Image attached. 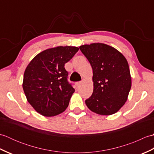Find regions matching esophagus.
<instances>
[{
  "label": "esophagus",
  "instance_id": "esophagus-1",
  "mask_svg": "<svg viewBox=\"0 0 154 154\" xmlns=\"http://www.w3.org/2000/svg\"><path fill=\"white\" fill-rule=\"evenodd\" d=\"M81 84V81H79V82H76V83H75V85H76L77 87H79Z\"/></svg>",
  "mask_w": 154,
  "mask_h": 154
}]
</instances>
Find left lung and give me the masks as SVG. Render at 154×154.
I'll use <instances>...</instances> for the list:
<instances>
[{"label":"left lung","instance_id":"8db88e82","mask_svg":"<svg viewBox=\"0 0 154 154\" xmlns=\"http://www.w3.org/2000/svg\"><path fill=\"white\" fill-rule=\"evenodd\" d=\"M93 69V92L87 106L100 115L117 112L128 99L132 79L125 57L116 49L103 43L79 47Z\"/></svg>","mask_w":154,"mask_h":154}]
</instances>
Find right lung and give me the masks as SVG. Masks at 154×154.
I'll return each mask as SVG.
<instances>
[{
    "label": "right lung",
    "mask_w": 154,
    "mask_h": 154,
    "mask_svg": "<svg viewBox=\"0 0 154 154\" xmlns=\"http://www.w3.org/2000/svg\"><path fill=\"white\" fill-rule=\"evenodd\" d=\"M78 50L69 45L47 49L26 68L23 90L28 102L42 116H56L67 108L75 89L68 83L64 66Z\"/></svg>",
    "instance_id": "right-lung-1"
}]
</instances>
